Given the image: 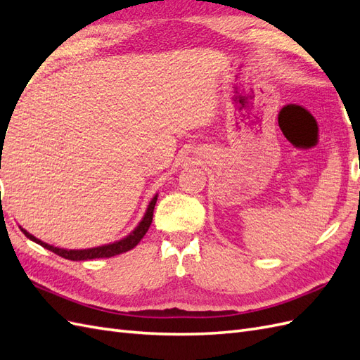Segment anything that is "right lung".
Masks as SVG:
<instances>
[{
    "label": "right lung",
    "instance_id": "add662e5",
    "mask_svg": "<svg viewBox=\"0 0 360 360\" xmlns=\"http://www.w3.org/2000/svg\"><path fill=\"white\" fill-rule=\"evenodd\" d=\"M1 146H3V143H1ZM0 169H1V167H0ZM156 201H158V193L148 202V207H147V210L144 213L143 219H141V222L135 226V230L130 233L129 236L123 237L122 240H117L114 243H108V245H102V246H97V248H89V249H63V248H56V246H52V245H48L45 242L39 240L37 237L30 234L27 230H24L22 226H20V231H22L30 238V240L39 243L40 246L52 250L53 254H57V255L66 258V259L84 261V259H93V258H110V257H114V255H118V254L127 252V250L135 248L141 242V238L146 236V233L148 231V228L151 225V221H153V210H155Z\"/></svg>",
    "mask_w": 360,
    "mask_h": 360
}]
</instances>
